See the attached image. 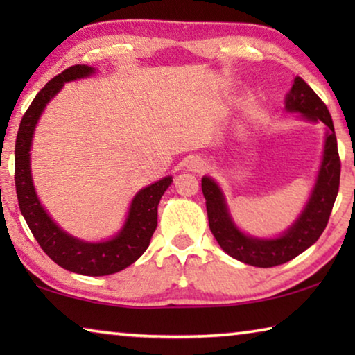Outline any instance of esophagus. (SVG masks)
Listing matches in <instances>:
<instances>
[{"label": "esophagus", "instance_id": "1", "mask_svg": "<svg viewBox=\"0 0 355 355\" xmlns=\"http://www.w3.org/2000/svg\"><path fill=\"white\" fill-rule=\"evenodd\" d=\"M188 169L191 172H203L207 169V163L200 158H192L188 164Z\"/></svg>", "mask_w": 355, "mask_h": 355}]
</instances>
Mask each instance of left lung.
Wrapping results in <instances>:
<instances>
[{
	"label": "left lung",
	"mask_w": 355,
	"mask_h": 355,
	"mask_svg": "<svg viewBox=\"0 0 355 355\" xmlns=\"http://www.w3.org/2000/svg\"><path fill=\"white\" fill-rule=\"evenodd\" d=\"M285 110L297 112L300 119L326 125V139L320 171L313 189L299 218L282 235L257 238L239 230L228 211L224 192L211 177L202 178V192L207 200L209 230L222 250L235 260L257 268H272L293 260L313 245L329 222L338 194L341 163L336 147L334 122L327 106L302 78L296 76L285 98Z\"/></svg>",
	"instance_id": "left-lung-1"
}]
</instances>
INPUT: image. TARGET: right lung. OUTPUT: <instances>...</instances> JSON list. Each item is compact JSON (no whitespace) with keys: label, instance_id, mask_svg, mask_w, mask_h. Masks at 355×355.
<instances>
[{"label":"right lung","instance_id":"1","mask_svg":"<svg viewBox=\"0 0 355 355\" xmlns=\"http://www.w3.org/2000/svg\"><path fill=\"white\" fill-rule=\"evenodd\" d=\"M95 73L89 65H73L53 78L35 95L23 116L15 141V188L20 211L42 250L59 266L83 275H110L128 268L147 250L158 225V203L172 183L164 177L142 188L131 200L127 219L116 236L106 241H83L64 232L42 207L31 175V146L35 125L50 100L65 83Z\"/></svg>","mask_w":355,"mask_h":355}]
</instances>
